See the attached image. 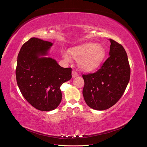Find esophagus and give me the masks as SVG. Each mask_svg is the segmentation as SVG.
Returning <instances> with one entry per match:
<instances>
[{"label": "esophagus", "instance_id": "obj_1", "mask_svg": "<svg viewBox=\"0 0 147 147\" xmlns=\"http://www.w3.org/2000/svg\"><path fill=\"white\" fill-rule=\"evenodd\" d=\"M72 76H73V78H75V77H76L77 76H78V73H77V72H76V71L73 70V72H72Z\"/></svg>", "mask_w": 147, "mask_h": 147}]
</instances>
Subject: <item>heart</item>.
I'll return each mask as SVG.
<instances>
[{
    "instance_id": "heart-1",
    "label": "heart",
    "mask_w": 147,
    "mask_h": 147,
    "mask_svg": "<svg viewBox=\"0 0 147 147\" xmlns=\"http://www.w3.org/2000/svg\"><path fill=\"white\" fill-rule=\"evenodd\" d=\"M70 54L78 61L81 69L90 72L98 68L104 60L105 55L104 48L100 45L93 43H87L71 49ZM67 60H69V56L64 54Z\"/></svg>"
}]
</instances>
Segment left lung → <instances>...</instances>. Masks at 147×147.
Returning a JSON list of instances; mask_svg holds the SVG:
<instances>
[{
	"label": "left lung",
	"instance_id": "1",
	"mask_svg": "<svg viewBox=\"0 0 147 147\" xmlns=\"http://www.w3.org/2000/svg\"><path fill=\"white\" fill-rule=\"evenodd\" d=\"M109 57L94 73L83 74L84 99L90 107L103 111L116 104L130 78V66L125 49L110 39Z\"/></svg>",
	"mask_w": 147,
	"mask_h": 147
}]
</instances>
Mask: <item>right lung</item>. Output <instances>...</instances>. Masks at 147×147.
Returning a JSON list of instances; mask_svg holds the SVG:
<instances>
[{"label":"right lung","mask_w":147,"mask_h":147,"mask_svg":"<svg viewBox=\"0 0 147 147\" xmlns=\"http://www.w3.org/2000/svg\"><path fill=\"white\" fill-rule=\"evenodd\" d=\"M52 43L32 38L19 52L16 76L19 88L27 102L42 111L56 109L62 100L61 86L71 78L72 69L61 67L47 54Z\"/></svg>","instance_id":"add662e5"}]
</instances>
